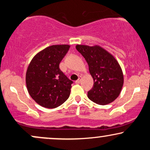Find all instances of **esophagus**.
<instances>
[{"label": "esophagus", "mask_w": 150, "mask_h": 150, "mask_svg": "<svg viewBox=\"0 0 150 150\" xmlns=\"http://www.w3.org/2000/svg\"><path fill=\"white\" fill-rule=\"evenodd\" d=\"M80 82H81V78H79L78 80L75 81V83H76V84H80Z\"/></svg>", "instance_id": "34e87169"}]
</instances>
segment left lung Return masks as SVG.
Instances as JSON below:
<instances>
[{"label":"left lung","mask_w":150,"mask_h":150,"mask_svg":"<svg viewBox=\"0 0 150 150\" xmlns=\"http://www.w3.org/2000/svg\"><path fill=\"white\" fill-rule=\"evenodd\" d=\"M76 49L88 63L94 80L87 97L96 104L106 105L119 96L123 85V74L119 63L109 52L101 46L76 45Z\"/></svg>","instance_id":"1"}]
</instances>
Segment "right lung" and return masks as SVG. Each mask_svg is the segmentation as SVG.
<instances>
[{"mask_svg": "<svg viewBox=\"0 0 150 150\" xmlns=\"http://www.w3.org/2000/svg\"><path fill=\"white\" fill-rule=\"evenodd\" d=\"M69 48L67 44L50 46L37 53L27 68V90L31 97L43 107L56 108L69 97L73 81L59 68Z\"/></svg>", "mask_w": 150, "mask_h": 150, "instance_id": "obj_1", "label": "right lung"}]
</instances>
